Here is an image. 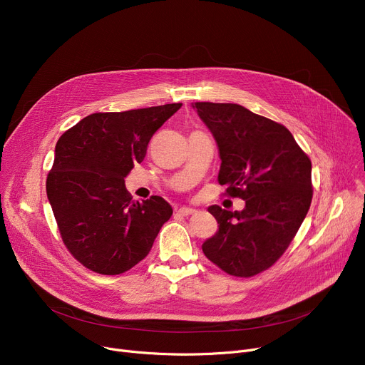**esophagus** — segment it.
<instances>
[{"label":"esophagus","mask_w":365,"mask_h":365,"mask_svg":"<svg viewBox=\"0 0 365 365\" xmlns=\"http://www.w3.org/2000/svg\"><path fill=\"white\" fill-rule=\"evenodd\" d=\"M178 213H179L180 216L187 217V216H192V215L195 213V210H194V208H187V207H182V208H179Z\"/></svg>","instance_id":"esophagus-1"}]
</instances>
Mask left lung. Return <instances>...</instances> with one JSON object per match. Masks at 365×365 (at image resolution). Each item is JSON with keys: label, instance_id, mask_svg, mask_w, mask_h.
I'll return each instance as SVG.
<instances>
[{"label": "left lung", "instance_id": "1", "mask_svg": "<svg viewBox=\"0 0 365 365\" xmlns=\"http://www.w3.org/2000/svg\"><path fill=\"white\" fill-rule=\"evenodd\" d=\"M215 136L225 195L241 198V212H208L219 231L202 244L208 260L229 275L248 278L271 267L287 250L312 201V164L282 124L237 103L192 105Z\"/></svg>", "mask_w": 365, "mask_h": 365}]
</instances>
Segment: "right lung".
I'll use <instances>...</instances> for the list:
<instances>
[{"label": "right lung", "mask_w": 365, "mask_h": 365, "mask_svg": "<svg viewBox=\"0 0 365 365\" xmlns=\"http://www.w3.org/2000/svg\"><path fill=\"white\" fill-rule=\"evenodd\" d=\"M182 103L96 112L56 143L47 198L69 253L87 269L123 274L150 252L173 208L161 197L133 201L124 179L150 138Z\"/></svg>", "instance_id": "add662e5"}]
</instances>
